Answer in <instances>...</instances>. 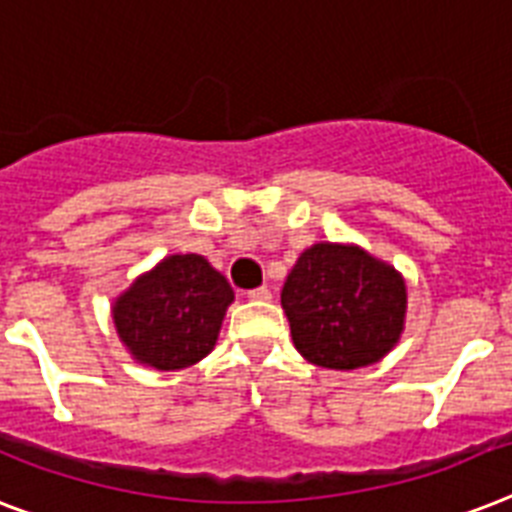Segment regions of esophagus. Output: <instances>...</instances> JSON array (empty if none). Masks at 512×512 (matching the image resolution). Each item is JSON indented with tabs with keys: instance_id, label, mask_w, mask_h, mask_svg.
I'll return each mask as SVG.
<instances>
[{
	"instance_id": "34e87169",
	"label": "esophagus",
	"mask_w": 512,
	"mask_h": 512,
	"mask_svg": "<svg viewBox=\"0 0 512 512\" xmlns=\"http://www.w3.org/2000/svg\"><path fill=\"white\" fill-rule=\"evenodd\" d=\"M247 297L252 299V302H268V299H270V289H268V286H257V289L247 292Z\"/></svg>"
}]
</instances>
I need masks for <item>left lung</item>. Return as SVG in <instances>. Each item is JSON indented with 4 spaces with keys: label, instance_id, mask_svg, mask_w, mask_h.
Listing matches in <instances>:
<instances>
[{
    "label": "left lung",
    "instance_id": "left-lung-1",
    "mask_svg": "<svg viewBox=\"0 0 512 512\" xmlns=\"http://www.w3.org/2000/svg\"><path fill=\"white\" fill-rule=\"evenodd\" d=\"M281 307L307 363L355 371L397 347L405 331L407 286L400 270L357 244L318 242L286 276Z\"/></svg>",
    "mask_w": 512,
    "mask_h": 512
}]
</instances>
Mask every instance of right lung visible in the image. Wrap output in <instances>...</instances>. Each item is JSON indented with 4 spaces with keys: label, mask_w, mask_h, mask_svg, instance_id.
I'll return each mask as SVG.
<instances>
[{
    "label": "right lung",
    "mask_w": 512,
    "mask_h": 512,
    "mask_svg": "<svg viewBox=\"0 0 512 512\" xmlns=\"http://www.w3.org/2000/svg\"><path fill=\"white\" fill-rule=\"evenodd\" d=\"M234 289L202 255H168L112 299V323L136 363L181 371L213 352Z\"/></svg>",
    "instance_id": "1"
}]
</instances>
